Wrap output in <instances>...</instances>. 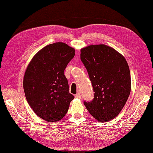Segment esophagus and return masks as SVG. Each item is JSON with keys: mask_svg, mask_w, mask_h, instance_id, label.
<instances>
[{"mask_svg": "<svg viewBox=\"0 0 153 153\" xmlns=\"http://www.w3.org/2000/svg\"><path fill=\"white\" fill-rule=\"evenodd\" d=\"M75 97L77 98V99H81V96L80 94V93H79V92L77 93V94L75 95Z\"/></svg>", "mask_w": 153, "mask_h": 153, "instance_id": "obj_1", "label": "esophagus"}]
</instances>
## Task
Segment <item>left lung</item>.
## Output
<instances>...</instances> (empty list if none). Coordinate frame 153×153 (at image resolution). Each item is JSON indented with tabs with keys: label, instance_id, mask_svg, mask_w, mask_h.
I'll return each mask as SVG.
<instances>
[{
	"label": "left lung",
	"instance_id": "obj_1",
	"mask_svg": "<svg viewBox=\"0 0 153 153\" xmlns=\"http://www.w3.org/2000/svg\"><path fill=\"white\" fill-rule=\"evenodd\" d=\"M80 56L95 92L92 101L84 104L97 121H109L120 113L130 94L128 64L121 54L105 44L82 48Z\"/></svg>",
	"mask_w": 153,
	"mask_h": 153
}]
</instances>
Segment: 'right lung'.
I'll return each mask as SVG.
<instances>
[{
    "label": "right lung",
    "instance_id": "right-lung-1",
    "mask_svg": "<svg viewBox=\"0 0 153 153\" xmlns=\"http://www.w3.org/2000/svg\"><path fill=\"white\" fill-rule=\"evenodd\" d=\"M75 52L64 42L49 44L36 53L26 68L23 80L26 99L34 113L47 122L61 120L74 99L64 69Z\"/></svg>",
    "mask_w": 153,
    "mask_h": 153
}]
</instances>
